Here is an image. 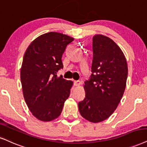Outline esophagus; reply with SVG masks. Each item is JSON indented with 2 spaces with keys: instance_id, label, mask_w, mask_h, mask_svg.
<instances>
[{
  "instance_id": "1",
  "label": "esophagus",
  "mask_w": 147,
  "mask_h": 147,
  "mask_svg": "<svg viewBox=\"0 0 147 147\" xmlns=\"http://www.w3.org/2000/svg\"><path fill=\"white\" fill-rule=\"evenodd\" d=\"M74 84L75 86H79V85L81 84V82L80 80H75L74 82Z\"/></svg>"
}]
</instances>
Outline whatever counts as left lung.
I'll use <instances>...</instances> for the list:
<instances>
[{
	"label": "left lung",
	"instance_id": "left-lung-1",
	"mask_svg": "<svg viewBox=\"0 0 147 147\" xmlns=\"http://www.w3.org/2000/svg\"><path fill=\"white\" fill-rule=\"evenodd\" d=\"M93 53L92 74L84 82L86 94L78 108L85 119L99 123L117 109L125 89L128 69L122 50L109 37L94 36Z\"/></svg>",
	"mask_w": 147,
	"mask_h": 147
}]
</instances>
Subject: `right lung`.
<instances>
[{"label": "right lung", "mask_w": 147, "mask_h": 147, "mask_svg": "<svg viewBox=\"0 0 147 147\" xmlns=\"http://www.w3.org/2000/svg\"><path fill=\"white\" fill-rule=\"evenodd\" d=\"M74 38L55 32L38 37L23 58L20 79L23 95L33 116L42 121L57 119L70 95L73 82L58 77L63 54Z\"/></svg>", "instance_id": "right-lung-1"}]
</instances>
